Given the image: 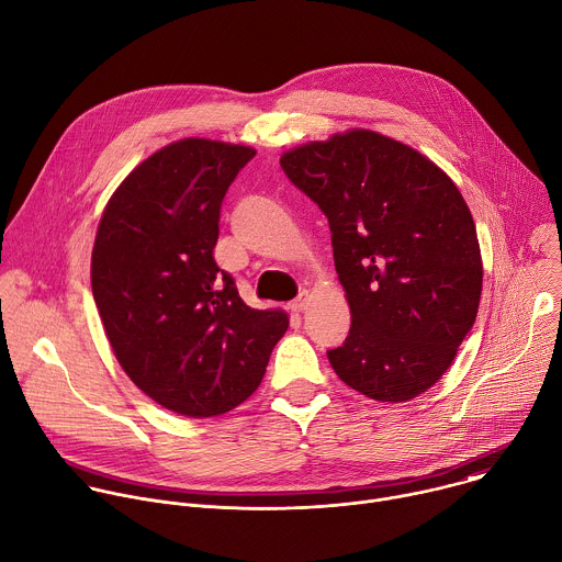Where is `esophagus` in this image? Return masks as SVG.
I'll return each mask as SVG.
<instances>
[{
  "mask_svg": "<svg viewBox=\"0 0 562 562\" xmlns=\"http://www.w3.org/2000/svg\"><path fill=\"white\" fill-rule=\"evenodd\" d=\"M306 306H308V295H306V293H302L297 300L291 302V311H293V313H304Z\"/></svg>",
  "mask_w": 562,
  "mask_h": 562,
  "instance_id": "obj_1",
  "label": "esophagus"
}]
</instances>
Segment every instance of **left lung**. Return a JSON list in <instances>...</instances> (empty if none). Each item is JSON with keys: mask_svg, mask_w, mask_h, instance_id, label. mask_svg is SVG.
<instances>
[{"mask_svg": "<svg viewBox=\"0 0 562 562\" xmlns=\"http://www.w3.org/2000/svg\"><path fill=\"white\" fill-rule=\"evenodd\" d=\"M328 218L350 330L328 350L337 378L378 402L432 389L470 333L483 284L472 214L430 158L372 130L282 154Z\"/></svg>", "mask_w": 562, "mask_h": 562, "instance_id": "obj_1", "label": "left lung"}]
</instances>
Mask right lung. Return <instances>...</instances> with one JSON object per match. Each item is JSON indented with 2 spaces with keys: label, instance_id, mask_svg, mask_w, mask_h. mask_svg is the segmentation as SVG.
I'll list each match as a JSON object with an SVG mask.
<instances>
[{
  "label": "right lung",
  "instance_id": "right-lung-1",
  "mask_svg": "<svg viewBox=\"0 0 562 562\" xmlns=\"http://www.w3.org/2000/svg\"><path fill=\"white\" fill-rule=\"evenodd\" d=\"M247 145L182 138L134 167L105 205L92 295L127 378L162 408L216 417L260 386L284 311L243 302L214 260L221 205Z\"/></svg>",
  "mask_w": 562,
  "mask_h": 562
}]
</instances>
